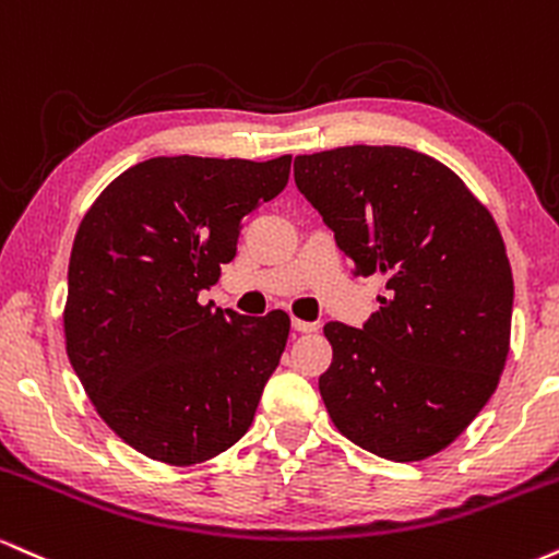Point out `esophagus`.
<instances>
[{"label":"esophagus","mask_w":559,"mask_h":559,"mask_svg":"<svg viewBox=\"0 0 559 559\" xmlns=\"http://www.w3.org/2000/svg\"><path fill=\"white\" fill-rule=\"evenodd\" d=\"M293 330H295V332H317V330H319V324H317V321L293 319Z\"/></svg>","instance_id":"esophagus-1"}]
</instances>
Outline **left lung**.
<instances>
[{
    "label": "left lung",
    "mask_w": 559,
    "mask_h": 559,
    "mask_svg": "<svg viewBox=\"0 0 559 559\" xmlns=\"http://www.w3.org/2000/svg\"><path fill=\"white\" fill-rule=\"evenodd\" d=\"M295 186L356 274L386 280L364 330L324 326L330 418L386 461L437 455L489 403L508 360L513 272L495 216L450 167L403 146L295 156Z\"/></svg>",
    "instance_id": "8db88e82"
}]
</instances>
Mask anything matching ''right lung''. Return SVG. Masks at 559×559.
Wrapping results in <instances>:
<instances>
[{
  "label": "right lung",
  "mask_w": 559,
  "mask_h": 559,
  "mask_svg": "<svg viewBox=\"0 0 559 559\" xmlns=\"http://www.w3.org/2000/svg\"><path fill=\"white\" fill-rule=\"evenodd\" d=\"M269 162L156 156L124 169L78 227L64 343L98 416L122 442L195 465L246 435L290 317L201 306L238 251L240 225L287 186Z\"/></svg>",
  "instance_id": "right-lung-1"
}]
</instances>
